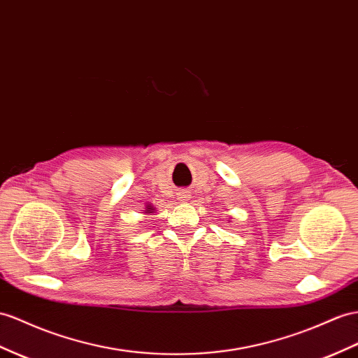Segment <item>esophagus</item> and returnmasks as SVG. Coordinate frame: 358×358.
Segmentation results:
<instances>
[{"instance_id":"obj_1","label":"esophagus","mask_w":358,"mask_h":358,"mask_svg":"<svg viewBox=\"0 0 358 358\" xmlns=\"http://www.w3.org/2000/svg\"><path fill=\"white\" fill-rule=\"evenodd\" d=\"M187 195H186V192H182V194H178V198L182 201V198H186Z\"/></svg>"}]
</instances>
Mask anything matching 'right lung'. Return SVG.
<instances>
[{
    "mask_svg": "<svg viewBox=\"0 0 358 358\" xmlns=\"http://www.w3.org/2000/svg\"><path fill=\"white\" fill-rule=\"evenodd\" d=\"M150 213H151V212H150Z\"/></svg>",
    "mask_w": 358,
    "mask_h": 358,
    "instance_id": "1",
    "label": "right lung"
}]
</instances>
